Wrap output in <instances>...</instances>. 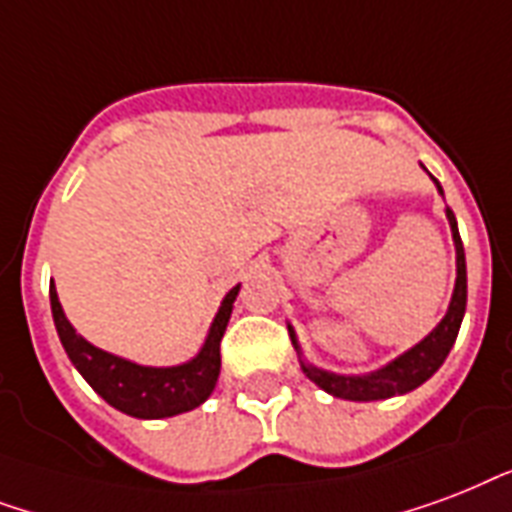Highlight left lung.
I'll return each mask as SVG.
<instances>
[{"label":"left lung","instance_id":"left-lung-1","mask_svg":"<svg viewBox=\"0 0 512 512\" xmlns=\"http://www.w3.org/2000/svg\"><path fill=\"white\" fill-rule=\"evenodd\" d=\"M435 186H438V192L443 194L438 181H435ZM446 219H449L454 248H457V280H454V293H451L449 310H446L441 323H438L422 342L414 344L411 350H406L395 360H390L387 366L376 368V371H368V374H334V371H326V368L312 366V363H307L304 355H301L296 331H293V326L288 323V334H291L293 350L299 352L301 371L307 374L310 382L318 384L320 390H326L328 395H334V398L360 400V403H368V400H387L395 398V395H406V392L417 390L419 384H425L427 379L443 366V360H446V355H449L454 342H457L459 326H462V318H465L467 307L465 248H462V237H459L457 219H454L451 208H446Z\"/></svg>","mask_w":512,"mask_h":512}]
</instances>
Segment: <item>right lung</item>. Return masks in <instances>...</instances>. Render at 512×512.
Instances as JSON below:
<instances>
[{"label": "right lung", "instance_id": "right-lung-1", "mask_svg": "<svg viewBox=\"0 0 512 512\" xmlns=\"http://www.w3.org/2000/svg\"><path fill=\"white\" fill-rule=\"evenodd\" d=\"M237 293H240V285H235L224 296L200 352L186 363L165 368L141 366V363L101 350L87 342L85 336H79L77 328L63 315L55 285H50V307H53L55 331H58L63 350L79 374L85 376V382L109 406L136 419H165L192 411L211 398L221 371V336L232 318Z\"/></svg>", "mask_w": 512, "mask_h": 512}]
</instances>
